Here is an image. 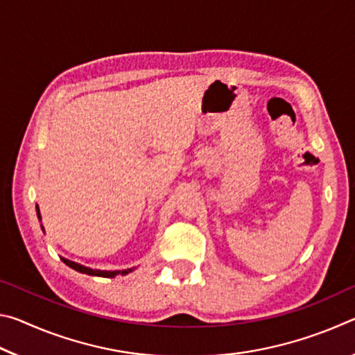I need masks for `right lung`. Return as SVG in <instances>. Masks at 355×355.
Here are the masks:
<instances>
[{
	"instance_id": "add662e5",
	"label": "right lung",
	"mask_w": 355,
	"mask_h": 355,
	"mask_svg": "<svg viewBox=\"0 0 355 355\" xmlns=\"http://www.w3.org/2000/svg\"><path fill=\"white\" fill-rule=\"evenodd\" d=\"M37 208V218L40 220V211H39V207ZM42 230H44V227H42ZM61 260L67 264V266H70L71 269H75V271L81 272V274H87V275H97V277H107V279H112L116 277L117 274L120 275H125L128 274L131 271H135V268H130V269H123V271H100V269H92V268H87V266H83V264L80 263H75V261H70L67 260V258H61Z\"/></svg>"
}]
</instances>
